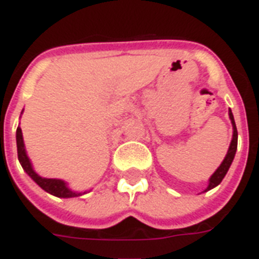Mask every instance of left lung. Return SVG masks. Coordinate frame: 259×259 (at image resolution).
Segmentation results:
<instances>
[{
	"label": "left lung",
	"instance_id": "1",
	"mask_svg": "<svg viewBox=\"0 0 259 259\" xmlns=\"http://www.w3.org/2000/svg\"><path fill=\"white\" fill-rule=\"evenodd\" d=\"M229 117H230V120H232V124H233V139H232V143H230L229 151H228V153H226L225 159H224V161L221 163V165L217 168V170H215V172L211 175L210 179H209V185H208V188L205 189V192L209 191V189H211V188L217 187V185L221 183L222 179L225 177L226 172L229 170L230 165H232L233 159H234V155H236L237 140H238V132H237L236 121H234V117H233L232 111H229Z\"/></svg>",
	"mask_w": 259,
	"mask_h": 259
}]
</instances>
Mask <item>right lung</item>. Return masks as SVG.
Segmentation results:
<instances>
[{
	"mask_svg": "<svg viewBox=\"0 0 259 259\" xmlns=\"http://www.w3.org/2000/svg\"><path fill=\"white\" fill-rule=\"evenodd\" d=\"M17 153H18L19 163H21L22 168L25 169V172H26L27 175H29V176L31 177L42 189H44V191L53 194V196L63 198L78 197V196H80V193H76V192H72L71 189H68V188L66 187V184L62 180H57V179H45V177L38 176L37 173L34 172L33 168H31V164H30L29 157H27L26 155V151H25L22 131H21V127H19V125L18 128H17Z\"/></svg>",
	"mask_w": 259,
	"mask_h": 259,
	"instance_id": "1",
	"label": "right lung"
}]
</instances>
